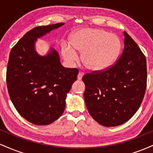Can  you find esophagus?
<instances>
[{"instance_id":"34e87169","label":"esophagus","mask_w":153,"mask_h":153,"mask_svg":"<svg viewBox=\"0 0 153 153\" xmlns=\"http://www.w3.org/2000/svg\"><path fill=\"white\" fill-rule=\"evenodd\" d=\"M82 75H83V73H81V72H79V73H78V80H80L82 79Z\"/></svg>"}]
</instances>
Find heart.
Instances as JSON below:
<instances>
[{
  "label": "heart",
  "instance_id": "heart-1",
  "mask_svg": "<svg viewBox=\"0 0 153 153\" xmlns=\"http://www.w3.org/2000/svg\"><path fill=\"white\" fill-rule=\"evenodd\" d=\"M71 44L62 47L65 59L70 63L76 62V51L82 52V63L92 71H102L113 65L122 47L116 34L93 28H83L75 31L71 36Z\"/></svg>",
  "mask_w": 153,
  "mask_h": 153
}]
</instances>
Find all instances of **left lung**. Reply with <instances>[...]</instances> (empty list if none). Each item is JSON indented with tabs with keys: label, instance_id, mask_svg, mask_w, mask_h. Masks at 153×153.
<instances>
[{
	"label": "left lung",
	"instance_id": "obj_1",
	"mask_svg": "<svg viewBox=\"0 0 153 153\" xmlns=\"http://www.w3.org/2000/svg\"><path fill=\"white\" fill-rule=\"evenodd\" d=\"M124 36V50L113 66L82 77L87 109L104 127H116L129 120L140 108L146 90L145 55L126 31Z\"/></svg>",
	"mask_w": 153,
	"mask_h": 153
}]
</instances>
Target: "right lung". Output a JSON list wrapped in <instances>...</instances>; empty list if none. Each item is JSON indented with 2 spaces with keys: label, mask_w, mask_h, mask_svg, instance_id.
<instances>
[{
  "label": "right lung",
  "mask_w": 153,
  "mask_h": 153,
  "mask_svg": "<svg viewBox=\"0 0 153 153\" xmlns=\"http://www.w3.org/2000/svg\"><path fill=\"white\" fill-rule=\"evenodd\" d=\"M64 24L34 28L10 52L6 82L10 100L20 115L36 125L50 124L62 114L67 94L77 80L78 69L64 68L54 49L41 55L35 47L37 39Z\"/></svg>",
  "instance_id": "1"
}]
</instances>
